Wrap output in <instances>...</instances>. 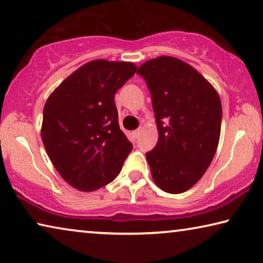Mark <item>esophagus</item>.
<instances>
[{
	"label": "esophagus",
	"instance_id": "34e87169",
	"mask_svg": "<svg viewBox=\"0 0 263 263\" xmlns=\"http://www.w3.org/2000/svg\"><path fill=\"white\" fill-rule=\"evenodd\" d=\"M141 131H143V130H141V128H138V130H136V131L132 132V136L135 137V138H138V137L141 135Z\"/></svg>",
	"mask_w": 263,
	"mask_h": 263
}]
</instances>
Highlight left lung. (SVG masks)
I'll list each match as a JSON object with an SVG mask.
<instances>
[{
	"mask_svg": "<svg viewBox=\"0 0 263 263\" xmlns=\"http://www.w3.org/2000/svg\"><path fill=\"white\" fill-rule=\"evenodd\" d=\"M151 92L159 132L146 153L154 182L179 194L201 179L218 148L222 107L216 90L190 64L160 56L145 62L138 71Z\"/></svg>",
	"mask_w": 263,
	"mask_h": 263,
	"instance_id": "obj_1",
	"label": "left lung"
}]
</instances>
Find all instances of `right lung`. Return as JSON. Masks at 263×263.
I'll list each match as a JSON object with an SVG mask.
<instances>
[{"mask_svg":"<svg viewBox=\"0 0 263 263\" xmlns=\"http://www.w3.org/2000/svg\"><path fill=\"white\" fill-rule=\"evenodd\" d=\"M136 70L130 62L91 61L49 96L42 140L57 172L74 189L91 192L115 180L131 152L115 95Z\"/></svg>","mask_w":263,"mask_h":263,"instance_id":"1","label":"right lung"}]
</instances>
